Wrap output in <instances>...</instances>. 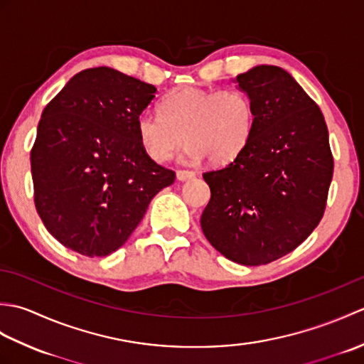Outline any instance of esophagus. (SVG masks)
<instances>
[{
    "mask_svg": "<svg viewBox=\"0 0 364 364\" xmlns=\"http://www.w3.org/2000/svg\"><path fill=\"white\" fill-rule=\"evenodd\" d=\"M196 176L194 172H188V170H178L176 172V180L178 181H189Z\"/></svg>",
    "mask_w": 364,
    "mask_h": 364,
    "instance_id": "esophagus-1",
    "label": "esophagus"
}]
</instances>
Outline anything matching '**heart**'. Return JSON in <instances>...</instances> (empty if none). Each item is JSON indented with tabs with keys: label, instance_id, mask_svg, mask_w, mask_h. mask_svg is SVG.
Returning <instances> with one entry per match:
<instances>
[{
	"label": "heart",
	"instance_id": "b5f03b06",
	"mask_svg": "<svg viewBox=\"0 0 364 364\" xmlns=\"http://www.w3.org/2000/svg\"><path fill=\"white\" fill-rule=\"evenodd\" d=\"M253 128V103L237 89L186 86L162 100L161 111L149 109L137 117L139 139L158 162L172 158L186 139L184 162L208 158L213 164H227L245 149Z\"/></svg>",
	"mask_w": 364,
	"mask_h": 364
}]
</instances>
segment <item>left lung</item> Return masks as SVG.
<instances>
[{
    "label": "left lung",
    "mask_w": 364,
    "mask_h": 364,
    "mask_svg": "<svg viewBox=\"0 0 364 364\" xmlns=\"http://www.w3.org/2000/svg\"><path fill=\"white\" fill-rule=\"evenodd\" d=\"M233 82L252 100L255 128L237 158L203 173L211 200L200 223L223 257L259 266L292 252L318 227L333 156L319 106L282 67L257 65Z\"/></svg>",
    "instance_id": "left-lung-1"
}]
</instances>
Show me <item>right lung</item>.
<instances>
[{
	"mask_svg": "<svg viewBox=\"0 0 364 364\" xmlns=\"http://www.w3.org/2000/svg\"><path fill=\"white\" fill-rule=\"evenodd\" d=\"M156 87L109 67L76 73L46 105L31 150L36 210L46 230L84 257L125 244L151 198L175 180L137 134Z\"/></svg>",
	"mask_w": 364,
	"mask_h": 364,
	"instance_id": "obj_1",
	"label": "right lung"
}]
</instances>
